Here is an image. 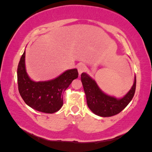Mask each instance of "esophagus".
Masks as SVG:
<instances>
[{"mask_svg": "<svg viewBox=\"0 0 152 152\" xmlns=\"http://www.w3.org/2000/svg\"><path fill=\"white\" fill-rule=\"evenodd\" d=\"M77 69H78V72H79V74L81 75L82 73H83V72L85 71L86 66L85 65H84V64L80 63V64H79V65H78Z\"/></svg>", "mask_w": 152, "mask_h": 152, "instance_id": "34e87169", "label": "esophagus"}]
</instances>
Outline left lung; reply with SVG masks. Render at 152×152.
Here are the masks:
<instances>
[{
  "label": "left lung",
  "instance_id": "8db88e82",
  "mask_svg": "<svg viewBox=\"0 0 152 152\" xmlns=\"http://www.w3.org/2000/svg\"><path fill=\"white\" fill-rule=\"evenodd\" d=\"M81 80L87 99V104L94 114L101 117H110L118 114L132 99L135 93L136 77L129 91L121 99L109 96L99 87L96 81L86 73L81 75Z\"/></svg>",
  "mask_w": 152,
  "mask_h": 152
}]
</instances>
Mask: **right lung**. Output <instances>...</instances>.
Returning a JSON list of instances; mask_svg holds the SVG:
<instances>
[{
  "label": "right lung",
  "instance_id": "add662e5",
  "mask_svg": "<svg viewBox=\"0 0 152 152\" xmlns=\"http://www.w3.org/2000/svg\"><path fill=\"white\" fill-rule=\"evenodd\" d=\"M26 51L18 67V90L27 105L45 113H54L63 105V93L73 79L78 78L77 69H70L55 79L45 82L31 80L26 70Z\"/></svg>",
  "mask_w": 152,
  "mask_h": 152
}]
</instances>
